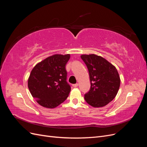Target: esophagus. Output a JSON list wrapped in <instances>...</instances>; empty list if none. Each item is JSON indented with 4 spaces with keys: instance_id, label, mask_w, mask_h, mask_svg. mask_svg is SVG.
Here are the masks:
<instances>
[{
    "instance_id": "1",
    "label": "esophagus",
    "mask_w": 147,
    "mask_h": 147,
    "mask_svg": "<svg viewBox=\"0 0 147 147\" xmlns=\"http://www.w3.org/2000/svg\"><path fill=\"white\" fill-rule=\"evenodd\" d=\"M78 86V83H76V84H72V86L73 87H74V88H76V87H77Z\"/></svg>"
}]
</instances>
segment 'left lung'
I'll use <instances>...</instances> for the list:
<instances>
[{
    "label": "left lung",
    "instance_id": "obj_1",
    "mask_svg": "<svg viewBox=\"0 0 147 147\" xmlns=\"http://www.w3.org/2000/svg\"><path fill=\"white\" fill-rule=\"evenodd\" d=\"M90 75V90L84 94V99L94 107L108 104L117 96L120 86L117 69L104 57L96 55H83Z\"/></svg>",
    "mask_w": 147,
    "mask_h": 147
}]
</instances>
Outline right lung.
<instances>
[{
    "label": "right lung",
    "instance_id": "1",
    "mask_svg": "<svg viewBox=\"0 0 147 147\" xmlns=\"http://www.w3.org/2000/svg\"><path fill=\"white\" fill-rule=\"evenodd\" d=\"M70 55H55L38 63L28 79L29 90L44 107L53 109L67 98L71 88L67 82L65 65Z\"/></svg>",
    "mask_w": 147,
    "mask_h": 147
}]
</instances>
